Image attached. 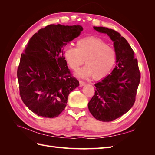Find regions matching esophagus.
<instances>
[{"label": "esophagus", "instance_id": "esophagus-1", "mask_svg": "<svg viewBox=\"0 0 155 155\" xmlns=\"http://www.w3.org/2000/svg\"><path fill=\"white\" fill-rule=\"evenodd\" d=\"M86 84V83L85 82H84V81H79V87H83V86H84Z\"/></svg>", "mask_w": 155, "mask_h": 155}]
</instances>
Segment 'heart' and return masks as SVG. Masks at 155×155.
Instances as JSON below:
<instances>
[{
  "instance_id": "1",
  "label": "heart",
  "mask_w": 155,
  "mask_h": 155,
  "mask_svg": "<svg viewBox=\"0 0 155 155\" xmlns=\"http://www.w3.org/2000/svg\"><path fill=\"white\" fill-rule=\"evenodd\" d=\"M63 55L68 67L77 70L85 59L86 66L76 73L78 77L87 78L93 76L94 79L107 76L116 62L115 50L104 41L95 37H87L79 39L76 48L68 46Z\"/></svg>"
}]
</instances>
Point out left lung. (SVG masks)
I'll use <instances>...</instances> for the list:
<instances>
[{
    "label": "left lung",
    "mask_w": 155,
    "mask_h": 155,
    "mask_svg": "<svg viewBox=\"0 0 155 155\" xmlns=\"http://www.w3.org/2000/svg\"><path fill=\"white\" fill-rule=\"evenodd\" d=\"M114 42L116 66L112 72L95 84V94L88 104L89 111L102 121H111L127 112L135 102L140 81L138 60L128 42L116 31L94 26Z\"/></svg>",
    "instance_id": "1"
}]
</instances>
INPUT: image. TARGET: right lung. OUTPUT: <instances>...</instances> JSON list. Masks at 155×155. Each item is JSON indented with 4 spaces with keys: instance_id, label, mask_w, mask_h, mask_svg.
Here are the masks:
<instances>
[{
    "instance_id": "add662e5",
    "label": "right lung",
    "mask_w": 155,
    "mask_h": 155,
    "mask_svg": "<svg viewBox=\"0 0 155 155\" xmlns=\"http://www.w3.org/2000/svg\"><path fill=\"white\" fill-rule=\"evenodd\" d=\"M83 30L80 25H48L31 37L21 54L17 72L20 96L38 116H58L70 92L79 85L67 67L63 49Z\"/></svg>"
}]
</instances>
